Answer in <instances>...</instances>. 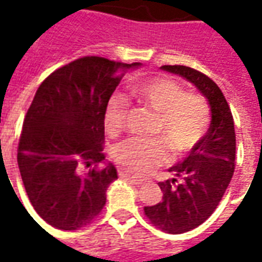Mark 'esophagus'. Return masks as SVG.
I'll list each match as a JSON object with an SVG mask.
<instances>
[{
    "label": "esophagus",
    "instance_id": "34e87169",
    "mask_svg": "<svg viewBox=\"0 0 262 262\" xmlns=\"http://www.w3.org/2000/svg\"><path fill=\"white\" fill-rule=\"evenodd\" d=\"M119 176H120L122 179H126V181L132 182L133 185H138V186L143 183V179H140V178H138V176L130 175L129 172H126V170H123V169H120V170H119Z\"/></svg>",
    "mask_w": 262,
    "mask_h": 262
}]
</instances>
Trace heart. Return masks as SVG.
I'll use <instances>...</instances> for the list:
<instances>
[{"mask_svg": "<svg viewBox=\"0 0 262 262\" xmlns=\"http://www.w3.org/2000/svg\"><path fill=\"white\" fill-rule=\"evenodd\" d=\"M135 94L146 106L159 115L156 133H161L166 145L175 154H185L198 145L209 127L211 115L206 101L196 94H186L183 87L170 79H155L142 83ZM127 100L123 94L110 96L104 126L117 132L123 124ZM166 146L159 139L130 138L115 149V159L130 172H146L166 159Z\"/></svg>", "mask_w": 262, "mask_h": 262, "instance_id": "heart-1", "label": "heart"}]
</instances>
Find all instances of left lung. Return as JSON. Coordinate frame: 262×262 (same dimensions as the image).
<instances>
[{
  "label": "left lung",
  "instance_id": "1",
  "mask_svg": "<svg viewBox=\"0 0 262 262\" xmlns=\"http://www.w3.org/2000/svg\"><path fill=\"white\" fill-rule=\"evenodd\" d=\"M192 83L209 104L211 123L189 155L168 169L172 179L159 182L163 198L145 206L146 216L168 234H182L205 222L228 188L235 165V130L231 108L220 87L209 77L186 66H162Z\"/></svg>",
  "mask_w": 262,
  "mask_h": 262
}]
</instances>
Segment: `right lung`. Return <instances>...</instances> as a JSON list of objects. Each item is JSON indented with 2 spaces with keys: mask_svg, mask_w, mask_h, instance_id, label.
<instances>
[{
  "mask_svg": "<svg viewBox=\"0 0 262 262\" xmlns=\"http://www.w3.org/2000/svg\"><path fill=\"white\" fill-rule=\"evenodd\" d=\"M140 63L83 57L38 87L27 112L18 145V168L37 213L64 231L84 227L100 213L117 179L104 159V112L110 96Z\"/></svg>",
  "mask_w": 262,
  "mask_h": 262,
  "instance_id": "1",
  "label": "right lung"
}]
</instances>
